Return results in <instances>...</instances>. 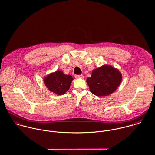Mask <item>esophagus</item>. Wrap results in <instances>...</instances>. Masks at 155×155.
Masks as SVG:
<instances>
[{"label": "esophagus", "mask_w": 155, "mask_h": 155, "mask_svg": "<svg viewBox=\"0 0 155 155\" xmlns=\"http://www.w3.org/2000/svg\"><path fill=\"white\" fill-rule=\"evenodd\" d=\"M75 77L76 78H84L83 75H75Z\"/></svg>", "instance_id": "obj_1"}]
</instances>
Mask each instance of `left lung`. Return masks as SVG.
Segmentation results:
<instances>
[{
	"mask_svg": "<svg viewBox=\"0 0 155 155\" xmlns=\"http://www.w3.org/2000/svg\"><path fill=\"white\" fill-rule=\"evenodd\" d=\"M121 80L122 75L118 70L110 66L104 65L94 69L86 82L91 92L100 97L113 93L120 84Z\"/></svg>",
	"mask_w": 155,
	"mask_h": 155,
	"instance_id": "obj_1",
	"label": "left lung"
}]
</instances>
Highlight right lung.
<instances>
[{
    "mask_svg": "<svg viewBox=\"0 0 155 155\" xmlns=\"http://www.w3.org/2000/svg\"><path fill=\"white\" fill-rule=\"evenodd\" d=\"M73 78L70 75H64L57 71L45 78L44 82L48 89L58 95H63L69 90Z\"/></svg>",
    "mask_w": 155,
    "mask_h": 155,
    "instance_id": "obj_1",
    "label": "right lung"
}]
</instances>
